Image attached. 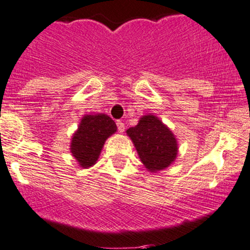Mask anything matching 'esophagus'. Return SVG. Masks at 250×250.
Wrapping results in <instances>:
<instances>
[{
    "instance_id": "esophagus-1",
    "label": "esophagus",
    "mask_w": 250,
    "mask_h": 250,
    "mask_svg": "<svg viewBox=\"0 0 250 250\" xmlns=\"http://www.w3.org/2000/svg\"><path fill=\"white\" fill-rule=\"evenodd\" d=\"M117 126H118V130H119V132H124L125 131V124L123 122H117Z\"/></svg>"
}]
</instances>
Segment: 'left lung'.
Masks as SVG:
<instances>
[{
	"label": "left lung",
	"instance_id": "left-lung-1",
	"mask_svg": "<svg viewBox=\"0 0 250 250\" xmlns=\"http://www.w3.org/2000/svg\"><path fill=\"white\" fill-rule=\"evenodd\" d=\"M141 162L150 172L169 167L179 153V145L172 131L153 114L143 115L138 124L126 130Z\"/></svg>",
	"mask_w": 250,
	"mask_h": 250
}]
</instances>
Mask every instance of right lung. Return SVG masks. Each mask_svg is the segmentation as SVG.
<instances>
[{
	"instance_id": "1",
	"label": "right lung",
	"mask_w": 250,
	"mask_h": 250,
	"mask_svg": "<svg viewBox=\"0 0 250 250\" xmlns=\"http://www.w3.org/2000/svg\"><path fill=\"white\" fill-rule=\"evenodd\" d=\"M117 132V125L107 114H86L73 133L70 153L83 169L93 167L101 155L104 142Z\"/></svg>"
}]
</instances>
